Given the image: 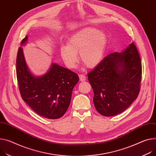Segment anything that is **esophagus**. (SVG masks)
I'll use <instances>...</instances> for the list:
<instances>
[{"instance_id": "34e87169", "label": "esophagus", "mask_w": 156, "mask_h": 156, "mask_svg": "<svg viewBox=\"0 0 156 156\" xmlns=\"http://www.w3.org/2000/svg\"><path fill=\"white\" fill-rule=\"evenodd\" d=\"M79 80H80V81H81V82L85 81V80H86V77L84 75L80 74V75H79Z\"/></svg>"}]
</instances>
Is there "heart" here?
Wrapping results in <instances>:
<instances>
[{
	"instance_id": "heart-1",
	"label": "heart",
	"mask_w": 156,
	"mask_h": 156,
	"mask_svg": "<svg viewBox=\"0 0 156 156\" xmlns=\"http://www.w3.org/2000/svg\"><path fill=\"white\" fill-rule=\"evenodd\" d=\"M107 45V37L104 32L92 27L83 28L68 39L67 45H62L60 54L66 66L74 69L79 54L81 62L87 68L98 66L104 57Z\"/></svg>"
}]
</instances>
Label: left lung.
Masks as SVG:
<instances>
[{
	"label": "left lung",
	"mask_w": 156,
	"mask_h": 156,
	"mask_svg": "<svg viewBox=\"0 0 156 156\" xmlns=\"http://www.w3.org/2000/svg\"><path fill=\"white\" fill-rule=\"evenodd\" d=\"M141 76L140 58L134 43L121 52L106 56L87 74L95 109L107 117L124 112L138 96Z\"/></svg>",
	"instance_id": "left-lung-1"
}]
</instances>
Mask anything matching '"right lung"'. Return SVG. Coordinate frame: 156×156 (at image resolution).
<instances>
[{
    "label": "right lung",
    "instance_id": "obj_1",
    "mask_svg": "<svg viewBox=\"0 0 156 156\" xmlns=\"http://www.w3.org/2000/svg\"><path fill=\"white\" fill-rule=\"evenodd\" d=\"M28 36L19 48L16 73L22 99L39 115L50 119L61 117L67 111L72 92L79 82L77 74L56 63H52L47 73L35 76L26 63L22 46L27 44Z\"/></svg>",
    "mask_w": 156,
    "mask_h": 156
}]
</instances>
